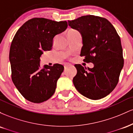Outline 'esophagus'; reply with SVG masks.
Here are the masks:
<instances>
[{
	"label": "esophagus",
	"instance_id": "34e87169",
	"mask_svg": "<svg viewBox=\"0 0 133 133\" xmlns=\"http://www.w3.org/2000/svg\"><path fill=\"white\" fill-rule=\"evenodd\" d=\"M71 65H72L71 64H66L64 65V68L65 69L68 68L69 67H70V66H71Z\"/></svg>",
	"mask_w": 133,
	"mask_h": 133
}]
</instances>
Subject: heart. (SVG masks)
Masks as SVG:
<instances>
[{
	"label": "heart",
	"instance_id": "b5f03b06",
	"mask_svg": "<svg viewBox=\"0 0 133 133\" xmlns=\"http://www.w3.org/2000/svg\"><path fill=\"white\" fill-rule=\"evenodd\" d=\"M74 30H70L68 32H72V31H74Z\"/></svg>",
	"mask_w": 133,
	"mask_h": 133
}]
</instances>
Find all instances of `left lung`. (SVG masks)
<instances>
[{
	"label": "left lung",
	"mask_w": 133,
	"mask_h": 133,
	"mask_svg": "<svg viewBox=\"0 0 133 133\" xmlns=\"http://www.w3.org/2000/svg\"><path fill=\"white\" fill-rule=\"evenodd\" d=\"M73 29L81 33L84 61L94 64L92 68L74 66L77 74L73 84L79 93L97 100L109 94L116 86L124 65L123 49L119 35L106 19L92 15L68 21Z\"/></svg>",
	"instance_id": "8db88e82"
}]
</instances>
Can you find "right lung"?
<instances>
[{"label": "right lung", "instance_id": "obj_1", "mask_svg": "<svg viewBox=\"0 0 133 133\" xmlns=\"http://www.w3.org/2000/svg\"><path fill=\"white\" fill-rule=\"evenodd\" d=\"M67 27L66 21L33 18L24 23L14 37L9 52L12 79L20 93L32 103H42L54 94L64 68L56 64L41 68L40 58L43 51L52 48L54 37Z\"/></svg>", "mask_w": 133, "mask_h": 133}]
</instances>
